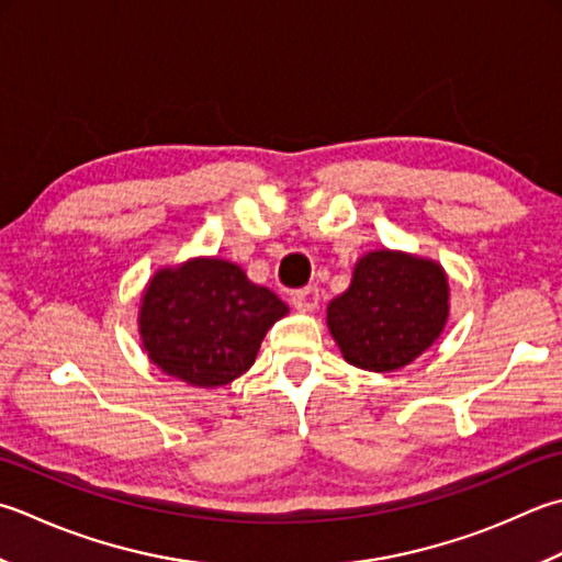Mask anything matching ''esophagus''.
Listing matches in <instances>:
<instances>
[{"label": "esophagus", "mask_w": 562, "mask_h": 562, "mask_svg": "<svg viewBox=\"0 0 562 562\" xmlns=\"http://www.w3.org/2000/svg\"><path fill=\"white\" fill-rule=\"evenodd\" d=\"M292 306L296 312H314L318 306V290L316 288H304L292 294Z\"/></svg>", "instance_id": "obj_1"}]
</instances>
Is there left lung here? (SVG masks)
<instances>
[{
  "mask_svg": "<svg viewBox=\"0 0 562 562\" xmlns=\"http://www.w3.org/2000/svg\"><path fill=\"white\" fill-rule=\"evenodd\" d=\"M448 314L441 262L378 248L358 258L348 290L328 302L326 326L350 366L394 372L441 338Z\"/></svg>",
  "mask_w": 562,
  "mask_h": 562,
  "instance_id": "obj_1",
  "label": "left lung"
}]
</instances>
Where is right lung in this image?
I'll use <instances>...</instances> for the list:
<instances>
[{"label":"right lung","instance_id":"1","mask_svg":"<svg viewBox=\"0 0 562 562\" xmlns=\"http://www.w3.org/2000/svg\"><path fill=\"white\" fill-rule=\"evenodd\" d=\"M288 312L236 262L190 258L148 280L138 306L140 346L168 378L224 387L250 370L270 326Z\"/></svg>","mask_w":562,"mask_h":562}]
</instances>
